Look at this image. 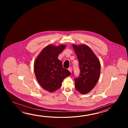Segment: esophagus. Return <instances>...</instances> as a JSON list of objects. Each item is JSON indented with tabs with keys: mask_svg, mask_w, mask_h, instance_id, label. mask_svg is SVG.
Returning <instances> with one entry per match:
<instances>
[{
	"mask_svg": "<svg viewBox=\"0 0 128 128\" xmlns=\"http://www.w3.org/2000/svg\"><path fill=\"white\" fill-rule=\"evenodd\" d=\"M68 70L70 71V73H72V68H71V67L68 68Z\"/></svg>",
	"mask_w": 128,
	"mask_h": 128,
	"instance_id": "obj_1",
	"label": "esophagus"
}]
</instances>
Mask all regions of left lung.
<instances>
[{
    "label": "left lung",
    "mask_w": 128,
    "mask_h": 128,
    "mask_svg": "<svg viewBox=\"0 0 128 128\" xmlns=\"http://www.w3.org/2000/svg\"><path fill=\"white\" fill-rule=\"evenodd\" d=\"M79 61L80 74L74 78L77 90L83 94L89 92L95 86L100 74V61L89 46L73 45Z\"/></svg>",
    "instance_id": "left-lung-1"
}]
</instances>
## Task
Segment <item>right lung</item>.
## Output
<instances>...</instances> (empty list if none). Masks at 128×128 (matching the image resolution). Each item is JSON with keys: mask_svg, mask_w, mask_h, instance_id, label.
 <instances>
[{"mask_svg": "<svg viewBox=\"0 0 128 128\" xmlns=\"http://www.w3.org/2000/svg\"><path fill=\"white\" fill-rule=\"evenodd\" d=\"M66 48L64 45L55 46L49 45L36 58L34 65L36 78L44 89L52 92L59 89L62 82L71 73L63 68L58 56Z\"/></svg>", "mask_w": 128, "mask_h": 128, "instance_id": "1", "label": "right lung"}]
</instances>
